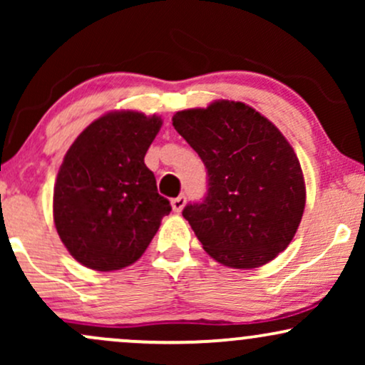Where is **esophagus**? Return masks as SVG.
<instances>
[{"mask_svg":"<svg viewBox=\"0 0 365 365\" xmlns=\"http://www.w3.org/2000/svg\"><path fill=\"white\" fill-rule=\"evenodd\" d=\"M185 206V195H178L175 199H171V207H173L175 212H180Z\"/></svg>","mask_w":365,"mask_h":365,"instance_id":"1","label":"esophagus"}]
</instances>
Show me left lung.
<instances>
[{
    "instance_id": "8db88e82",
    "label": "left lung",
    "mask_w": 365,
    "mask_h": 365,
    "mask_svg": "<svg viewBox=\"0 0 365 365\" xmlns=\"http://www.w3.org/2000/svg\"><path fill=\"white\" fill-rule=\"evenodd\" d=\"M173 127L207 170V194L183 217L204 250L235 269L283 252L305 207V182L293 148L269 120L238 101L178 111Z\"/></svg>"
}]
</instances>
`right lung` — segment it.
Returning a JSON list of instances; mask_svg holds the SVG:
<instances>
[{"label": "right lung", "mask_w": 365, "mask_h": 365, "mask_svg": "<svg viewBox=\"0 0 365 365\" xmlns=\"http://www.w3.org/2000/svg\"><path fill=\"white\" fill-rule=\"evenodd\" d=\"M159 116L111 111L66 150L53 194V217L73 259L96 271L133 264L156 235L170 200L158 194L144 156L161 128Z\"/></svg>", "instance_id": "1"}]
</instances>
